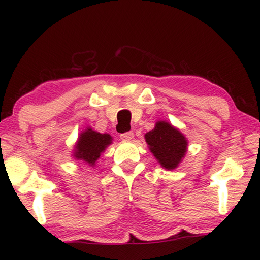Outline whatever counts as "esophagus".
Returning a JSON list of instances; mask_svg holds the SVG:
<instances>
[{
	"mask_svg": "<svg viewBox=\"0 0 260 260\" xmlns=\"http://www.w3.org/2000/svg\"><path fill=\"white\" fill-rule=\"evenodd\" d=\"M134 138V133L133 132H126V133L120 135L121 140H132Z\"/></svg>",
	"mask_w": 260,
	"mask_h": 260,
	"instance_id": "obj_1",
	"label": "esophagus"
}]
</instances>
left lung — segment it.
I'll return each instance as SVG.
<instances>
[{"instance_id":"obj_1","label":"left lung","mask_w":260,"mask_h":260,"mask_svg":"<svg viewBox=\"0 0 260 260\" xmlns=\"http://www.w3.org/2000/svg\"><path fill=\"white\" fill-rule=\"evenodd\" d=\"M148 148L162 169L175 170L188 150V140L169 121L158 120L153 129L144 135Z\"/></svg>"}]
</instances>
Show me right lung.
I'll return each mask as SVG.
<instances>
[{"mask_svg": "<svg viewBox=\"0 0 260 260\" xmlns=\"http://www.w3.org/2000/svg\"><path fill=\"white\" fill-rule=\"evenodd\" d=\"M112 140L110 134L99 133L90 127H87L79 134L72 156L82 164L94 167L105 149L112 143Z\"/></svg>", "mask_w": 260, "mask_h": 260, "instance_id": "1", "label": "right lung"}]
</instances>
